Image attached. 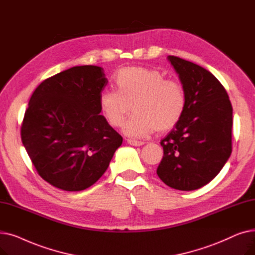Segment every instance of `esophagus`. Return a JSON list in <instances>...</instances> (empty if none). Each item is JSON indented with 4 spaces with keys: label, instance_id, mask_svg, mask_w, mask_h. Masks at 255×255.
<instances>
[{
    "label": "esophagus",
    "instance_id": "1",
    "mask_svg": "<svg viewBox=\"0 0 255 255\" xmlns=\"http://www.w3.org/2000/svg\"><path fill=\"white\" fill-rule=\"evenodd\" d=\"M127 142L131 145H134V146H139V145H142L144 143L141 140H135V139H127Z\"/></svg>",
    "mask_w": 255,
    "mask_h": 255
}]
</instances>
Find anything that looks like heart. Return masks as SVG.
<instances>
[{
  "instance_id": "1",
  "label": "heart",
  "mask_w": 255,
  "mask_h": 255,
  "mask_svg": "<svg viewBox=\"0 0 255 255\" xmlns=\"http://www.w3.org/2000/svg\"><path fill=\"white\" fill-rule=\"evenodd\" d=\"M115 86L116 90L107 89L100 94V112L111 126L121 127L134 110L123 127L128 136L144 137L157 129L170 130L186 111L187 98L182 86L165 79L156 69L126 67L116 74Z\"/></svg>"
}]
</instances>
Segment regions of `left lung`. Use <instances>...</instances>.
Returning a JSON list of instances; mask_svg holds the SVG:
<instances>
[{
	"label": "left lung",
	"instance_id": "obj_1",
	"mask_svg": "<svg viewBox=\"0 0 255 255\" xmlns=\"http://www.w3.org/2000/svg\"><path fill=\"white\" fill-rule=\"evenodd\" d=\"M186 94V111L161 140L163 157L157 175L183 191L200 188L215 178L232 154L233 106L226 90L210 71L169 56Z\"/></svg>",
	"mask_w": 255,
	"mask_h": 255
}]
</instances>
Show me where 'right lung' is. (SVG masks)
Instances as JSON below:
<instances>
[{"instance_id": "add662e5", "label": "right lung", "mask_w": 255, "mask_h": 255, "mask_svg": "<svg viewBox=\"0 0 255 255\" xmlns=\"http://www.w3.org/2000/svg\"><path fill=\"white\" fill-rule=\"evenodd\" d=\"M109 83L101 67L75 66L34 91L20 135L38 175L65 191H82L105 172L123 137L99 115Z\"/></svg>"}]
</instances>
